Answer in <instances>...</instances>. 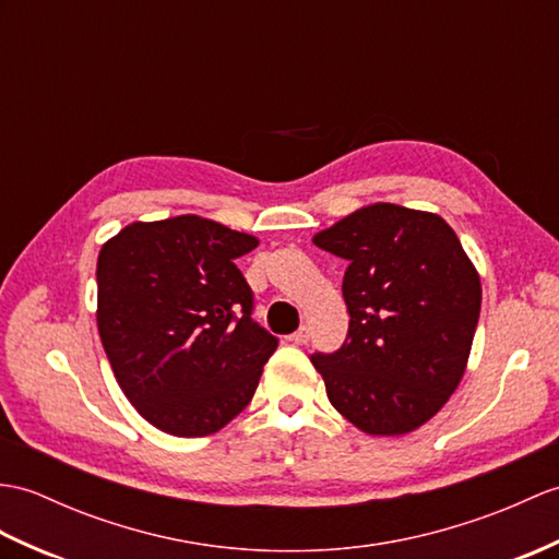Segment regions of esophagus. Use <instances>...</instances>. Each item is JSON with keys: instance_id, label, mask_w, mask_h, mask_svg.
<instances>
[{"instance_id": "34e87169", "label": "esophagus", "mask_w": 559, "mask_h": 559, "mask_svg": "<svg viewBox=\"0 0 559 559\" xmlns=\"http://www.w3.org/2000/svg\"><path fill=\"white\" fill-rule=\"evenodd\" d=\"M290 341H293L295 345H307V343H309V329H307V326H300V329H297V331L290 335Z\"/></svg>"}]
</instances>
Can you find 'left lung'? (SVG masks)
<instances>
[{"label":"left lung","instance_id":"obj_1","mask_svg":"<svg viewBox=\"0 0 559 559\" xmlns=\"http://www.w3.org/2000/svg\"><path fill=\"white\" fill-rule=\"evenodd\" d=\"M314 245L347 262V338L311 355L331 405L371 436L414 431L462 381L481 278L443 218L400 204L357 210Z\"/></svg>","mask_w":559,"mask_h":559}]
</instances>
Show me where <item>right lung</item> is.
Returning a JSON list of instances; mask_svg holds the SVG:
<instances>
[{
	"label": "right lung",
	"instance_id": "obj_1",
	"mask_svg": "<svg viewBox=\"0 0 559 559\" xmlns=\"http://www.w3.org/2000/svg\"><path fill=\"white\" fill-rule=\"evenodd\" d=\"M259 245L202 216L135 221L102 245L97 329L116 381L159 431L216 433L250 405L278 338L236 259Z\"/></svg>",
	"mask_w": 559,
	"mask_h": 559
}]
</instances>
